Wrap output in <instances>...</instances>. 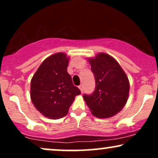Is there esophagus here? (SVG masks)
I'll return each instance as SVG.
<instances>
[{
	"label": "esophagus",
	"instance_id": "1",
	"mask_svg": "<svg viewBox=\"0 0 158 158\" xmlns=\"http://www.w3.org/2000/svg\"><path fill=\"white\" fill-rule=\"evenodd\" d=\"M79 89H80L81 93H82V92H83V86H82V85H79Z\"/></svg>",
	"mask_w": 158,
	"mask_h": 158
}]
</instances>
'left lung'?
<instances>
[{"mask_svg":"<svg viewBox=\"0 0 158 158\" xmlns=\"http://www.w3.org/2000/svg\"><path fill=\"white\" fill-rule=\"evenodd\" d=\"M95 78L96 88L83 98L91 114L98 118H108L117 114L126 104L129 81L119 64L105 52L88 59Z\"/></svg>","mask_w":158,"mask_h":158,"instance_id":"8db88e82","label":"left lung"}]
</instances>
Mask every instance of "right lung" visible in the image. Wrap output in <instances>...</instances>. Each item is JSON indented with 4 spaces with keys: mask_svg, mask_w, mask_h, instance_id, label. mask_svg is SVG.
<instances>
[{
    "mask_svg": "<svg viewBox=\"0 0 158 158\" xmlns=\"http://www.w3.org/2000/svg\"><path fill=\"white\" fill-rule=\"evenodd\" d=\"M69 57L63 52L43 61L31 79L30 97L35 108L45 117H64L75 97L81 94L67 71Z\"/></svg>",
    "mask_w": 158,
    "mask_h": 158,
    "instance_id": "add662e5",
    "label": "right lung"
}]
</instances>
